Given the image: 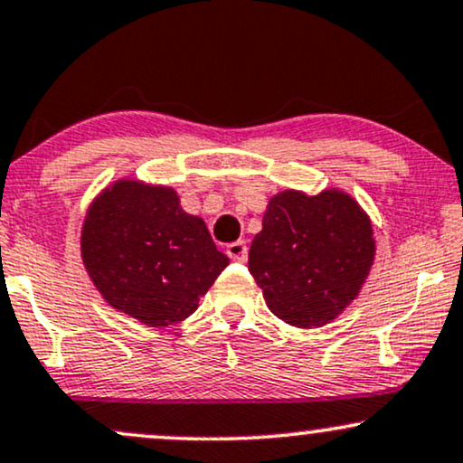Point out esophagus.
I'll list each match as a JSON object with an SVG mask.
<instances>
[{
	"label": "esophagus",
	"mask_w": 463,
	"mask_h": 463,
	"mask_svg": "<svg viewBox=\"0 0 463 463\" xmlns=\"http://www.w3.org/2000/svg\"><path fill=\"white\" fill-rule=\"evenodd\" d=\"M226 254L231 256L232 260H237V263H246V260H248V246H246V241L228 243Z\"/></svg>",
	"instance_id": "1"
}]
</instances>
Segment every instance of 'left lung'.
Here are the masks:
<instances>
[{
	"label": "left lung",
	"instance_id": "obj_1",
	"mask_svg": "<svg viewBox=\"0 0 463 463\" xmlns=\"http://www.w3.org/2000/svg\"><path fill=\"white\" fill-rule=\"evenodd\" d=\"M375 259L369 215L352 196L280 192L267 204L248 269L278 319L321 327L352 304Z\"/></svg>",
	"mask_w": 463,
	"mask_h": 463
}]
</instances>
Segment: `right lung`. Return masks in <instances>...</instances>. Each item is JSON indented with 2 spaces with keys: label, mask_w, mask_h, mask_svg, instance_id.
Wrapping results in <instances>:
<instances>
[{
  "label": "right lung",
  "mask_w": 463,
  "mask_h": 463,
  "mask_svg": "<svg viewBox=\"0 0 463 463\" xmlns=\"http://www.w3.org/2000/svg\"><path fill=\"white\" fill-rule=\"evenodd\" d=\"M81 259L105 302L148 327L187 319L228 265L175 189L137 181L114 183L90 204Z\"/></svg>",
  "instance_id": "add662e5"
}]
</instances>
